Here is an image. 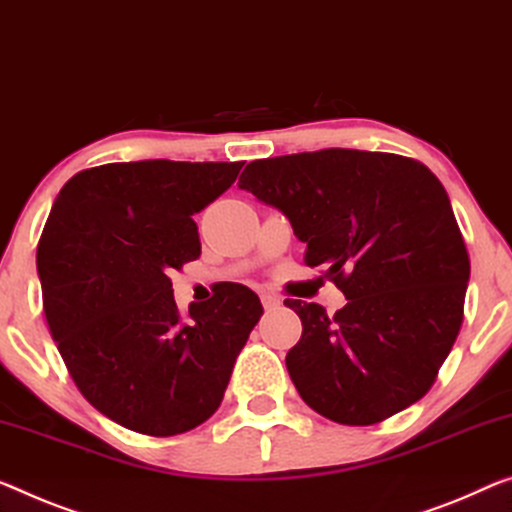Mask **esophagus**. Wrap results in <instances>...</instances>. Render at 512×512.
I'll use <instances>...</instances> for the list:
<instances>
[{"label":"esophagus","instance_id":"obj_1","mask_svg":"<svg viewBox=\"0 0 512 512\" xmlns=\"http://www.w3.org/2000/svg\"><path fill=\"white\" fill-rule=\"evenodd\" d=\"M261 302H263V309H265V311L279 309V304H281L279 297H277V295H270V293H263V295H261Z\"/></svg>","mask_w":512,"mask_h":512}]
</instances>
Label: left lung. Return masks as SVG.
<instances>
[{
  "label": "left lung",
  "instance_id": "obj_1",
  "mask_svg": "<svg viewBox=\"0 0 512 512\" xmlns=\"http://www.w3.org/2000/svg\"><path fill=\"white\" fill-rule=\"evenodd\" d=\"M240 190L281 210L304 263L348 304L286 300L302 338L290 380L318 414L373 426L423 398L462 325L469 254L444 185L393 153L325 148L249 162Z\"/></svg>",
  "mask_w": 512,
  "mask_h": 512
}]
</instances>
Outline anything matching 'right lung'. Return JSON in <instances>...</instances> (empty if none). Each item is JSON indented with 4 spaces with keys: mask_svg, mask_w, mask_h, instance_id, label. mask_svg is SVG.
<instances>
[{
    "mask_svg": "<svg viewBox=\"0 0 512 512\" xmlns=\"http://www.w3.org/2000/svg\"><path fill=\"white\" fill-rule=\"evenodd\" d=\"M242 164H102L54 201L36 251L47 325L82 396L123 428L171 437L210 419L263 316L233 283L183 320L169 279L201 256L192 215Z\"/></svg>",
    "mask_w": 512,
    "mask_h": 512,
    "instance_id": "1",
    "label": "right lung"
}]
</instances>
